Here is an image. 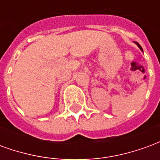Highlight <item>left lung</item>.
Here are the masks:
<instances>
[{
	"label": "left lung",
	"mask_w": 160,
	"mask_h": 160,
	"mask_svg": "<svg viewBox=\"0 0 160 160\" xmlns=\"http://www.w3.org/2000/svg\"><path fill=\"white\" fill-rule=\"evenodd\" d=\"M135 43H136V44H137V45H138V47H139V48H140V49H141V50H142V48H141V46L140 45V44H139V43H138V42H135Z\"/></svg>",
	"instance_id": "8db88e82"
}]
</instances>
